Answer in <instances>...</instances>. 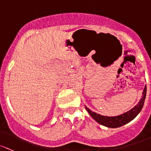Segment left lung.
I'll use <instances>...</instances> for the list:
<instances>
[{
  "mask_svg": "<svg viewBox=\"0 0 151 151\" xmlns=\"http://www.w3.org/2000/svg\"><path fill=\"white\" fill-rule=\"evenodd\" d=\"M146 90L147 88L146 85L145 86L143 92H142V96L139 103L134 106L133 109L129 110V111L126 112V113L121 114V115L116 116H102L101 114H98L95 112L92 111L90 109H88L85 106L87 111L88 112L89 114L98 123L104 125V126L107 127L109 128H116L119 127L123 126V125L126 124L128 122L134 119L138 114L142 110V107H143L144 102H145V96H146Z\"/></svg>",
  "mask_w": 151,
  "mask_h": 151,
  "instance_id": "left-lung-1",
  "label": "left lung"
}]
</instances>
